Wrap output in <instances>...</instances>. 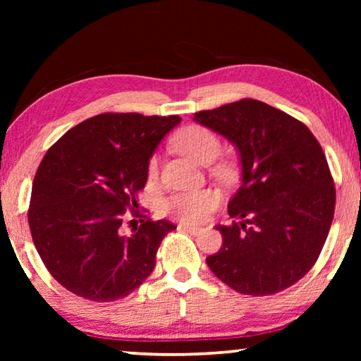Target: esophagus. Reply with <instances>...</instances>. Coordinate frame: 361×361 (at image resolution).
I'll use <instances>...</instances> for the list:
<instances>
[{"label":"esophagus","instance_id":"esophagus-1","mask_svg":"<svg viewBox=\"0 0 361 361\" xmlns=\"http://www.w3.org/2000/svg\"><path fill=\"white\" fill-rule=\"evenodd\" d=\"M178 229L189 232V234H192V235H197V234H200V231H202V228H194V226H186V224H180Z\"/></svg>","mask_w":361,"mask_h":361}]
</instances>
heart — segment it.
<instances>
[{"mask_svg":"<svg viewBox=\"0 0 361 361\" xmlns=\"http://www.w3.org/2000/svg\"><path fill=\"white\" fill-rule=\"evenodd\" d=\"M173 145L183 156L197 164H202V166L215 161L219 151H221L219 138L204 126L185 127L175 137ZM146 170H148V178L154 180L157 176V157L149 159ZM216 173L224 175L228 173V170L226 167H218ZM218 200V195L213 191L200 189V191L170 195L169 199L164 200L162 210L170 218L178 219L181 223L194 224L204 221L207 215L216 209Z\"/></svg>","mask_w":361,"mask_h":361,"instance_id":"1","label":"heart"}]
</instances>
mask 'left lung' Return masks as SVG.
<instances>
[{"mask_svg": "<svg viewBox=\"0 0 361 361\" xmlns=\"http://www.w3.org/2000/svg\"><path fill=\"white\" fill-rule=\"evenodd\" d=\"M239 149L242 186L218 224L212 272L250 296L295 285L319 259L331 228L336 189L325 152L301 121L267 103L242 99L194 114Z\"/></svg>", "mask_w": 361, "mask_h": 361, "instance_id": "8db88e82", "label": "left lung"}]
</instances>
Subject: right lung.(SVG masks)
Segmentation results:
<instances>
[{
  "label": "right lung",
  "instance_id": "add662e5",
  "mask_svg": "<svg viewBox=\"0 0 361 361\" xmlns=\"http://www.w3.org/2000/svg\"><path fill=\"white\" fill-rule=\"evenodd\" d=\"M180 116L103 113L57 140L35 175L28 224L51 276L76 296L118 301L137 290L176 226L135 210L148 162ZM142 217L121 234L125 212Z\"/></svg>",
  "mask_w": 361,
  "mask_h": 361
}]
</instances>
